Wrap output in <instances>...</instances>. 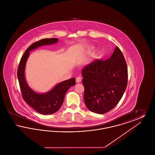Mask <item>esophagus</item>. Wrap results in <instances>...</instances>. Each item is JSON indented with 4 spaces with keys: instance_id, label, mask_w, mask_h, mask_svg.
Here are the masks:
<instances>
[{
    "instance_id": "obj_1",
    "label": "esophagus",
    "mask_w": 155,
    "mask_h": 155,
    "mask_svg": "<svg viewBox=\"0 0 155 155\" xmlns=\"http://www.w3.org/2000/svg\"><path fill=\"white\" fill-rule=\"evenodd\" d=\"M75 80H76V82H77V83H79V82H80L82 81V78H81V77H77L76 78Z\"/></svg>"
}]
</instances>
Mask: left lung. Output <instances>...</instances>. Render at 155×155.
<instances>
[{"label": "left lung", "instance_id": "8db88e82", "mask_svg": "<svg viewBox=\"0 0 155 155\" xmlns=\"http://www.w3.org/2000/svg\"><path fill=\"white\" fill-rule=\"evenodd\" d=\"M84 102L89 110L104 114L112 110L123 95L128 82L125 58L116 46L109 59H96L82 70Z\"/></svg>", "mask_w": 155, "mask_h": 155}]
</instances>
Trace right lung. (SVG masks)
I'll use <instances>...</instances> for the list:
<instances>
[{
	"mask_svg": "<svg viewBox=\"0 0 155 155\" xmlns=\"http://www.w3.org/2000/svg\"><path fill=\"white\" fill-rule=\"evenodd\" d=\"M58 41V38H45L37 41L25 51L21 57L17 69V77L23 99L37 112L42 114H51L59 110L61 106L65 94L75 84V79L73 78L58 84L49 92L38 94L28 86L24 77V69L30 51L39 46L54 44Z\"/></svg>",
	"mask_w": 155,
	"mask_h": 155,
	"instance_id": "1",
	"label": "right lung"
}]
</instances>
